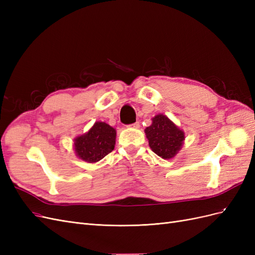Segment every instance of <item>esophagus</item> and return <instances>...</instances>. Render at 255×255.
<instances>
[{"label":"esophagus","mask_w":255,"mask_h":255,"mask_svg":"<svg viewBox=\"0 0 255 255\" xmlns=\"http://www.w3.org/2000/svg\"><path fill=\"white\" fill-rule=\"evenodd\" d=\"M139 127H140L139 122H135V123H133V125L129 126V128H138Z\"/></svg>","instance_id":"1"}]
</instances>
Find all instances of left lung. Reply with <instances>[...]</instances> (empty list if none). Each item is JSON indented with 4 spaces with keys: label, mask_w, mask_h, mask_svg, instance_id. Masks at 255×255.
Wrapping results in <instances>:
<instances>
[{
    "label": "left lung",
    "mask_w": 255,
    "mask_h": 255,
    "mask_svg": "<svg viewBox=\"0 0 255 255\" xmlns=\"http://www.w3.org/2000/svg\"><path fill=\"white\" fill-rule=\"evenodd\" d=\"M144 133L151 150L164 159L173 158L185 140L184 130L164 114L154 116L151 126L145 128Z\"/></svg>",
    "instance_id": "8db88e82"
}]
</instances>
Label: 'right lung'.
Returning a JSON list of instances; mask_svg holds the SVG:
<instances>
[{"instance_id":"1","label":"right lung","mask_w":255,"mask_h":255,"mask_svg":"<svg viewBox=\"0 0 255 255\" xmlns=\"http://www.w3.org/2000/svg\"><path fill=\"white\" fill-rule=\"evenodd\" d=\"M116 135V128L106 122H95L88 132L74 138L76 156L90 164L97 163L115 149Z\"/></svg>"}]
</instances>
